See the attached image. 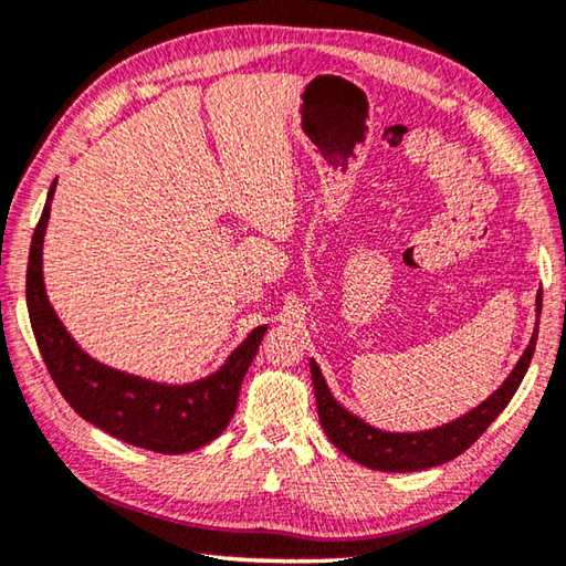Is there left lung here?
<instances>
[{
	"mask_svg": "<svg viewBox=\"0 0 566 566\" xmlns=\"http://www.w3.org/2000/svg\"><path fill=\"white\" fill-rule=\"evenodd\" d=\"M542 312V292L537 294V318ZM539 326V321H537ZM537 343V328L530 346L525 348L523 358L517 360L515 370L507 375V380L501 385V390H495L489 400L471 409L469 415H463L453 422L429 429V431H415V434H392V431H380L370 424H365L363 419L350 415L348 409H343L334 395H331L328 385L321 375L318 365L312 360V380L316 392V407L318 419L324 427L326 437L334 441L336 449L346 453L353 461L363 463V467L375 471H422L439 467L457 459L459 453L467 451L475 439H479L485 429L493 424V419L503 412L507 402L513 400L520 382H523L525 373L533 360Z\"/></svg>",
	"mask_w": 566,
	"mask_h": 566,
	"instance_id": "8db88e82",
	"label": "left lung"
}]
</instances>
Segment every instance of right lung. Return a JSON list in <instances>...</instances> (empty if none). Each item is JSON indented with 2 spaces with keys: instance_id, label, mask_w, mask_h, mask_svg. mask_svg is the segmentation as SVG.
I'll use <instances>...</instances> for the list:
<instances>
[{
  "instance_id": "add662e5",
  "label": "right lung",
  "mask_w": 566,
  "mask_h": 566,
  "mask_svg": "<svg viewBox=\"0 0 566 566\" xmlns=\"http://www.w3.org/2000/svg\"><path fill=\"white\" fill-rule=\"evenodd\" d=\"M53 191L55 181L33 230L27 268L29 318L51 380L77 415L132 447L159 453H186L206 447L223 434L235 412L242 378L258 356L268 326L254 328L218 373L181 387L142 380L85 356L53 314L43 290L41 248Z\"/></svg>"
}]
</instances>
